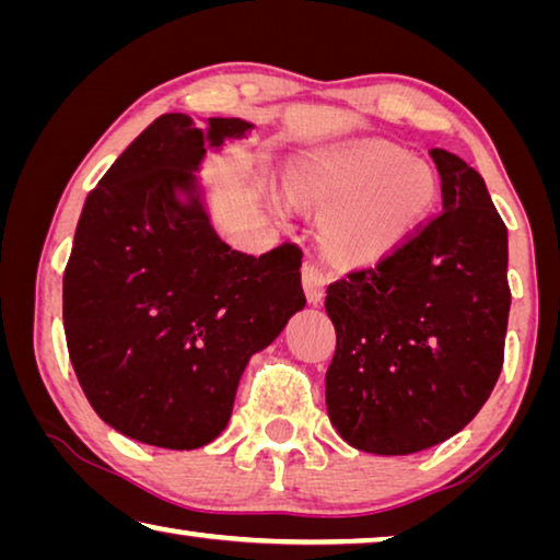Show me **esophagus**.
<instances>
[{"instance_id": "1", "label": "esophagus", "mask_w": 560, "mask_h": 560, "mask_svg": "<svg viewBox=\"0 0 560 560\" xmlns=\"http://www.w3.org/2000/svg\"><path fill=\"white\" fill-rule=\"evenodd\" d=\"M301 281H304L308 304H314V306L322 304L326 296V287H328V273L322 269V266L314 261L304 264V269H301Z\"/></svg>"}]
</instances>
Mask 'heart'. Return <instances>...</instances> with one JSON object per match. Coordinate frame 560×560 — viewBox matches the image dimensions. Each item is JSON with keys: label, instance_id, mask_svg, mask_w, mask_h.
I'll return each mask as SVG.
<instances>
[{"label": "heart", "instance_id": "1", "mask_svg": "<svg viewBox=\"0 0 560 560\" xmlns=\"http://www.w3.org/2000/svg\"><path fill=\"white\" fill-rule=\"evenodd\" d=\"M289 191L322 211V242L339 261L386 256L429 217L439 197L431 164L381 139L353 141L291 164ZM277 209L287 211L281 201Z\"/></svg>", "mask_w": 560, "mask_h": 560}]
</instances>
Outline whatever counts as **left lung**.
<instances>
[{"label":"left lung","instance_id":"1","mask_svg":"<svg viewBox=\"0 0 560 560\" xmlns=\"http://www.w3.org/2000/svg\"><path fill=\"white\" fill-rule=\"evenodd\" d=\"M443 211L392 256L326 289V411L349 446L408 456L464 429L503 366L509 232L476 168L431 149Z\"/></svg>","mask_w":560,"mask_h":560}]
</instances>
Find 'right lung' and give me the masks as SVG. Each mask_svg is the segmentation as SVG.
Masks as SVG:
<instances>
[{"label": "right lung", "mask_w": 560, "mask_h": 560, "mask_svg": "<svg viewBox=\"0 0 560 560\" xmlns=\"http://www.w3.org/2000/svg\"><path fill=\"white\" fill-rule=\"evenodd\" d=\"M252 129L162 114L79 217L61 294L69 359L96 416L147 446L214 441L248 359L306 306L296 244L236 252L203 207V156Z\"/></svg>", "instance_id": "add662e5"}]
</instances>
